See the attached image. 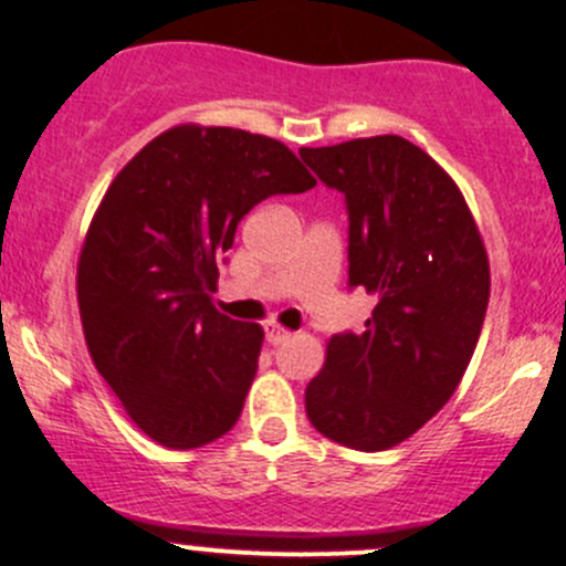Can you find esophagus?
Segmentation results:
<instances>
[{
	"label": "esophagus",
	"instance_id": "1",
	"mask_svg": "<svg viewBox=\"0 0 566 566\" xmlns=\"http://www.w3.org/2000/svg\"><path fill=\"white\" fill-rule=\"evenodd\" d=\"M265 339L271 342V345H284V342L290 339V331L282 328V325H265Z\"/></svg>",
	"mask_w": 566,
	"mask_h": 566
}]
</instances>
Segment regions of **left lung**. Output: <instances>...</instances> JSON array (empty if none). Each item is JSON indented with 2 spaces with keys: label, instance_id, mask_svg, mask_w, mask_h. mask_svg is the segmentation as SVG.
<instances>
[{
  "label": "left lung",
  "instance_id": "left-lung-1",
  "mask_svg": "<svg viewBox=\"0 0 566 566\" xmlns=\"http://www.w3.org/2000/svg\"><path fill=\"white\" fill-rule=\"evenodd\" d=\"M347 208V284L375 295L306 386L312 427L384 452L424 427L465 375L490 298L488 251L454 180L402 136L301 147Z\"/></svg>",
  "mask_w": 566,
  "mask_h": 566
}]
</instances>
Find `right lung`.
I'll list each match as a JSON object with an SVG mask.
<instances>
[{"label":"right lung","instance_id":"right-lung-1","mask_svg":"<svg viewBox=\"0 0 566 566\" xmlns=\"http://www.w3.org/2000/svg\"><path fill=\"white\" fill-rule=\"evenodd\" d=\"M315 177L276 139L177 125L112 180L78 256V310L95 367L142 432L197 449L235 427L262 328L221 315L219 260L243 216Z\"/></svg>","mask_w":566,"mask_h":566}]
</instances>
